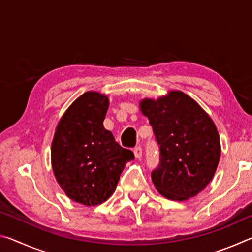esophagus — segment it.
Returning <instances> with one entry per match:
<instances>
[{"label":"esophagus","instance_id":"obj_1","mask_svg":"<svg viewBox=\"0 0 252 252\" xmlns=\"http://www.w3.org/2000/svg\"><path fill=\"white\" fill-rule=\"evenodd\" d=\"M133 152H134V156L135 158H141L142 157V148L140 146H136L134 149H133Z\"/></svg>","mask_w":252,"mask_h":252}]
</instances>
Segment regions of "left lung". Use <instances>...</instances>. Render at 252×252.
<instances>
[{
  "instance_id": "left-lung-1",
  "label": "left lung",
  "mask_w": 252,
  "mask_h": 252,
  "mask_svg": "<svg viewBox=\"0 0 252 252\" xmlns=\"http://www.w3.org/2000/svg\"><path fill=\"white\" fill-rule=\"evenodd\" d=\"M140 105L159 146V163L151 172L157 190L177 201L201 192L220 159L219 134L210 117L181 91Z\"/></svg>"
}]
</instances>
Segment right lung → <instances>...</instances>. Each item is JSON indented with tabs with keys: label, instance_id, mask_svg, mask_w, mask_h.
<instances>
[{
	"label": "right lung",
	"instance_id": "right-lung-1",
	"mask_svg": "<svg viewBox=\"0 0 252 252\" xmlns=\"http://www.w3.org/2000/svg\"><path fill=\"white\" fill-rule=\"evenodd\" d=\"M108 97L87 92L78 97L60 120L51 159L54 176L67 197L84 206H96L116 190L133 152L122 148L103 120Z\"/></svg>",
	"mask_w": 252,
	"mask_h": 252
}]
</instances>
